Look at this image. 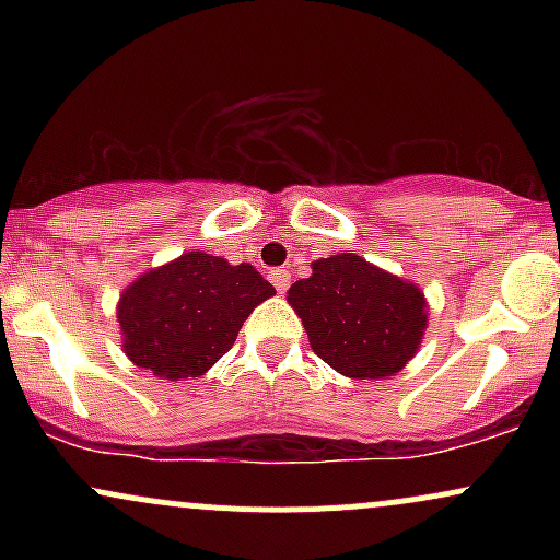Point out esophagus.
Instances as JSON below:
<instances>
[{"label":"esophagus","instance_id":"esophagus-1","mask_svg":"<svg viewBox=\"0 0 560 560\" xmlns=\"http://www.w3.org/2000/svg\"><path fill=\"white\" fill-rule=\"evenodd\" d=\"M271 284L276 287V292L284 294L287 287H289V273L281 271V268H276V271H271Z\"/></svg>","mask_w":560,"mask_h":560}]
</instances>
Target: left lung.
<instances>
[{
    "label": "left lung",
    "mask_w": 560,
    "mask_h": 560,
    "mask_svg": "<svg viewBox=\"0 0 560 560\" xmlns=\"http://www.w3.org/2000/svg\"><path fill=\"white\" fill-rule=\"evenodd\" d=\"M287 300L302 318L313 352L350 378L397 374L427 331V298L416 284L355 253L313 262Z\"/></svg>",
    "instance_id": "left-lung-1"
}]
</instances>
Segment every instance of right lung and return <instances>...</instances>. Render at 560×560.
<instances>
[{
	"label": "right lung",
	"instance_id": "right-lung-1",
	"mask_svg": "<svg viewBox=\"0 0 560 560\" xmlns=\"http://www.w3.org/2000/svg\"><path fill=\"white\" fill-rule=\"evenodd\" d=\"M276 294L249 262L208 253L141 273L118 300L124 350L139 369L182 382L226 355L249 313Z\"/></svg>",
	"mask_w": 560,
	"mask_h": 560
}]
</instances>
